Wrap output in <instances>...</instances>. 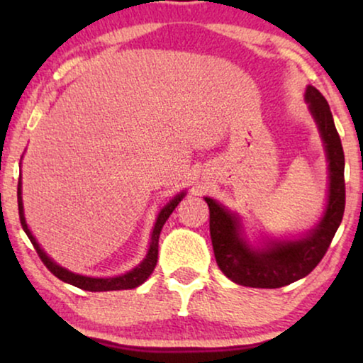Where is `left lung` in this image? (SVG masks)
<instances>
[{
    "label": "left lung",
    "instance_id": "left-lung-1",
    "mask_svg": "<svg viewBox=\"0 0 363 363\" xmlns=\"http://www.w3.org/2000/svg\"><path fill=\"white\" fill-rule=\"evenodd\" d=\"M306 101L319 127L329 162V198L315 228L297 240H271L264 246L252 247L242 238L240 218L211 198H205L210 208V235L216 262L223 274L240 286L276 289L306 277L324 257L342 223L345 210L344 148L324 96L307 86Z\"/></svg>",
    "mask_w": 363,
    "mask_h": 363
}]
</instances>
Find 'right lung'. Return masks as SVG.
I'll return each mask as SVG.
<instances>
[{
  "label": "right lung",
  "mask_w": 363,
  "mask_h": 363,
  "mask_svg": "<svg viewBox=\"0 0 363 363\" xmlns=\"http://www.w3.org/2000/svg\"><path fill=\"white\" fill-rule=\"evenodd\" d=\"M186 193L182 191L180 195H177L170 203H167L165 206L162 208L160 213H158L155 226H153L152 231V238H150V247H148L147 256L143 257V261L138 264L137 267H133L132 271L125 272L122 276H116V277H87V276H81L76 274V272L67 271L66 267H61L56 264L51 257H49L46 252L41 250V246L38 245L36 238L31 235L29 228L26 225V220H24V210H23V196H21V178L18 182V210H19V221H21V226L24 233H26L29 241L33 242L34 250L41 257V261L44 262V266L48 267L49 271L52 272L57 279H61L67 284H72L79 287V289L84 291H91V292H102V291H122V289H133V287H138L143 284L148 279V276L152 274L153 269L157 266V259H158V238H160V231L165 221L168 220V216L172 215L173 210H175L178 203L183 200Z\"/></svg>",
  "instance_id": "add662e5"
}]
</instances>
